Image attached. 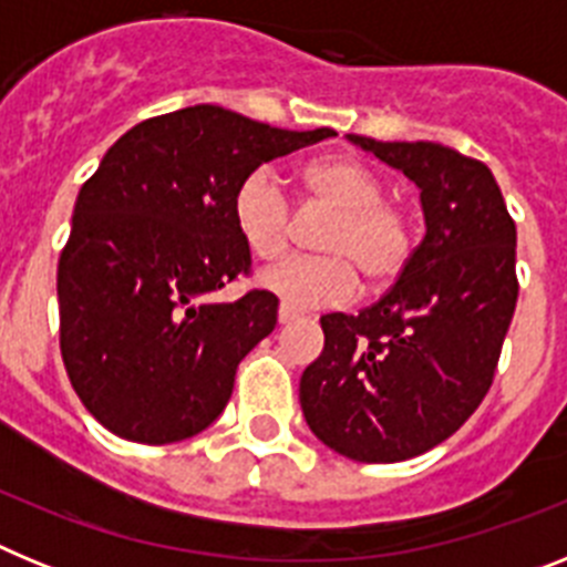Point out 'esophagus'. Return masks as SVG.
<instances>
[{"mask_svg":"<svg viewBox=\"0 0 567 567\" xmlns=\"http://www.w3.org/2000/svg\"><path fill=\"white\" fill-rule=\"evenodd\" d=\"M298 318H300L298 309H292L289 303H280V307H278V323H284V327H287V323H292V320H298Z\"/></svg>","mask_w":567,"mask_h":567,"instance_id":"esophagus-1","label":"esophagus"}]
</instances>
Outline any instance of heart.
Returning <instances> with one entry per match:
<instances>
[{
  "label": "heart",
  "instance_id": "1",
  "mask_svg": "<svg viewBox=\"0 0 567 567\" xmlns=\"http://www.w3.org/2000/svg\"><path fill=\"white\" fill-rule=\"evenodd\" d=\"M312 207L329 209L312 258H287L267 269L260 284L292 307H343L354 298L360 276L369 284H392L414 255L412 218L385 202V184L354 155H327L300 173ZM233 224L244 247L258 260H275L292 240V204L269 167L240 178L233 193Z\"/></svg>",
  "mask_w": 567,
  "mask_h": 567
}]
</instances>
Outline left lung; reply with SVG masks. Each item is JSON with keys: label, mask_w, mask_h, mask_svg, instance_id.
Listing matches in <instances>:
<instances>
[{"label": "left lung", "mask_w": 567, "mask_h": 567, "mask_svg": "<svg viewBox=\"0 0 567 567\" xmlns=\"http://www.w3.org/2000/svg\"><path fill=\"white\" fill-rule=\"evenodd\" d=\"M349 142L420 187L425 238L358 315H323L300 409L332 452L400 463L452 437L488 394L517 307V227L491 169L434 142Z\"/></svg>", "instance_id": "obj_1"}]
</instances>
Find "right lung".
<instances>
[{"label": "right lung", "mask_w": 567, "mask_h": 567, "mask_svg": "<svg viewBox=\"0 0 567 567\" xmlns=\"http://www.w3.org/2000/svg\"><path fill=\"white\" fill-rule=\"evenodd\" d=\"M329 135L195 104L135 124L104 153L79 189L56 289L64 369L107 432L164 445L224 412L238 363L278 323L267 289L215 300L252 267L233 193L264 162Z\"/></svg>", "instance_id": "1"}]
</instances>
